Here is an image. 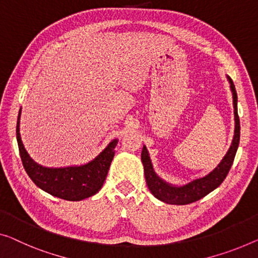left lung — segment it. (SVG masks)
I'll list each match as a JSON object with an SVG mask.
<instances>
[{
  "mask_svg": "<svg viewBox=\"0 0 258 258\" xmlns=\"http://www.w3.org/2000/svg\"><path fill=\"white\" fill-rule=\"evenodd\" d=\"M230 83V89L233 92V104H234V114H235V132H234V138L230 148L228 149L224 159L218 167L211 171L205 177L195 179L189 184L183 186H172L170 184L164 182L157 176L153 170V166L151 159L148 156V152L146 147L142 148L141 153V161L145 168V177L147 182L148 189L151 190L152 195L161 202L167 204H175V205H186V204L197 202L206 195H209L211 191L220 185L224 182L226 176L230 170L234 157L239 147L240 142V119L237 114V95L235 87L230 78H228Z\"/></svg>",
  "mask_w": 258,
  "mask_h": 258,
  "instance_id": "8db88e82",
  "label": "left lung"
}]
</instances>
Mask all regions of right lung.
<instances>
[{"instance_id": "right-lung-1", "label": "right lung", "mask_w": 258, "mask_h": 258, "mask_svg": "<svg viewBox=\"0 0 258 258\" xmlns=\"http://www.w3.org/2000/svg\"><path fill=\"white\" fill-rule=\"evenodd\" d=\"M19 116L17 120L16 137L19 155L26 174L41 190L48 192L54 197L66 201L78 202L97 194L106 178L111 161L114 156L117 140L110 145L91 162L81 167L67 168H45L30 159L19 134Z\"/></svg>"}]
</instances>
